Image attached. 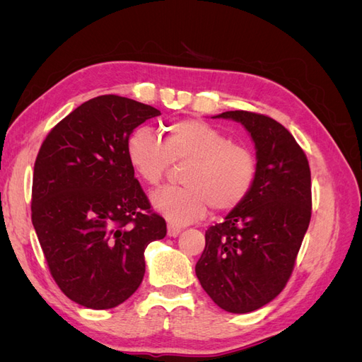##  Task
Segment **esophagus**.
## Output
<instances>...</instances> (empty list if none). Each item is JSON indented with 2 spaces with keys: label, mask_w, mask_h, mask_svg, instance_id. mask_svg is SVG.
Returning a JSON list of instances; mask_svg holds the SVG:
<instances>
[{
  "label": "esophagus",
  "mask_w": 362,
  "mask_h": 362,
  "mask_svg": "<svg viewBox=\"0 0 362 362\" xmlns=\"http://www.w3.org/2000/svg\"><path fill=\"white\" fill-rule=\"evenodd\" d=\"M181 231H182V228H181V226L172 225V223H169V225H168V235H169V237H177Z\"/></svg>",
  "instance_id": "1"
}]
</instances>
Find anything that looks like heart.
Here are the masks:
<instances>
[{"label": "heart", "instance_id": "heart-1", "mask_svg": "<svg viewBox=\"0 0 362 362\" xmlns=\"http://www.w3.org/2000/svg\"><path fill=\"white\" fill-rule=\"evenodd\" d=\"M127 156L148 185L160 184L170 163H187L181 175L182 187H163L151 194L154 210L175 225L201 221L210 206L218 213L235 210L246 201L257 178L254 151L196 119L166 127L161 140L151 131H137L128 140Z\"/></svg>", "mask_w": 362, "mask_h": 362}]
</instances>
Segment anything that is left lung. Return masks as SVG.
Returning <instances> with one entry per match:
<instances>
[{
  "label": "left lung",
  "mask_w": 362,
  "mask_h": 362,
  "mask_svg": "<svg viewBox=\"0 0 362 362\" xmlns=\"http://www.w3.org/2000/svg\"><path fill=\"white\" fill-rule=\"evenodd\" d=\"M214 119L242 124L257 149L246 201L205 231L196 262L202 288L222 310L255 311L284 290L311 218V172L298 141L275 119L235 110Z\"/></svg>",
  "instance_id": "1"
}]
</instances>
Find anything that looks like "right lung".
<instances>
[{
	"instance_id": "obj_1",
	"label": "right lung",
	"mask_w": 362,
	"mask_h": 362,
	"mask_svg": "<svg viewBox=\"0 0 362 362\" xmlns=\"http://www.w3.org/2000/svg\"><path fill=\"white\" fill-rule=\"evenodd\" d=\"M158 115L129 98L96 96L39 149L31 222L54 281L86 308L125 302L144 279L146 246L166 235L127 156L134 128Z\"/></svg>"
}]
</instances>
